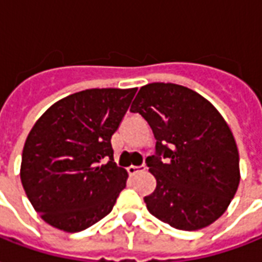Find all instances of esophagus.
Masks as SVG:
<instances>
[{
  "mask_svg": "<svg viewBox=\"0 0 262 262\" xmlns=\"http://www.w3.org/2000/svg\"><path fill=\"white\" fill-rule=\"evenodd\" d=\"M147 166L146 165H140V166H129L127 168V173L130 176H135L136 173H140V172H143V170H146Z\"/></svg>",
  "mask_w": 262,
  "mask_h": 262,
  "instance_id": "34e87169",
  "label": "esophagus"
}]
</instances>
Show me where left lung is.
<instances>
[{
	"mask_svg": "<svg viewBox=\"0 0 262 262\" xmlns=\"http://www.w3.org/2000/svg\"><path fill=\"white\" fill-rule=\"evenodd\" d=\"M156 137L147 166L157 187L147 210L180 230L208 226L224 214L240 182L239 151L225 119L199 93L173 83H150L130 106Z\"/></svg>",
	"mask_w": 262,
	"mask_h": 262,
	"instance_id": "left-lung-1",
	"label": "left lung"
}]
</instances>
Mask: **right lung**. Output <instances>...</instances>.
<instances>
[{"label": "right lung", "instance_id": "1", "mask_svg": "<svg viewBox=\"0 0 262 262\" xmlns=\"http://www.w3.org/2000/svg\"><path fill=\"white\" fill-rule=\"evenodd\" d=\"M137 89H89L48 108L29 133L20 180L34 210L54 228L87 229L110 214L127 172L114 162L112 135Z\"/></svg>", "mask_w": 262, "mask_h": 262}]
</instances>
